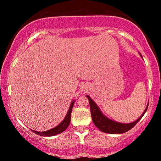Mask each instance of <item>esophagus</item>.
<instances>
[{
  "label": "esophagus",
  "instance_id": "esophagus-1",
  "mask_svg": "<svg viewBox=\"0 0 161 161\" xmlns=\"http://www.w3.org/2000/svg\"><path fill=\"white\" fill-rule=\"evenodd\" d=\"M81 89H83V90L84 91H85V90H86V85H83V86L82 87H81Z\"/></svg>",
  "mask_w": 161,
  "mask_h": 161
}]
</instances>
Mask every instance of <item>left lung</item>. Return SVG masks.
<instances>
[{
	"label": "left lung",
	"instance_id": "8db88e82",
	"mask_svg": "<svg viewBox=\"0 0 161 161\" xmlns=\"http://www.w3.org/2000/svg\"><path fill=\"white\" fill-rule=\"evenodd\" d=\"M141 58L142 55L141 54ZM86 97L88 98L89 105H90V111L92 114V119L93 121L94 124L98 129L102 132L107 133H111V134H116V133H124L125 132H127L128 130L131 129L133 127H134L136 124L140 121L142 118L143 116L146 112L147 108H148V104L147 105L144 112L142 114L139 118H138L136 121L132 122V123L129 124H121L119 123V122L114 121L113 120L107 118V116H104L103 113L101 111L99 108L98 107L97 103H95L92 98L86 95Z\"/></svg>",
	"mask_w": 161,
	"mask_h": 161
}]
</instances>
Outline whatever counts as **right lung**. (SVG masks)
<instances>
[{"label": "right lung", "mask_w": 161, "mask_h": 161, "mask_svg": "<svg viewBox=\"0 0 161 161\" xmlns=\"http://www.w3.org/2000/svg\"><path fill=\"white\" fill-rule=\"evenodd\" d=\"M75 101L73 100L72 103H71L69 108V110H68V112L66 116L64 117L63 121H62L61 123L58 125V126H57L56 127H54L50 130H46V131L40 132V131H36V130H31L32 131L34 132L35 133H36L37 135L41 136H53L64 131L69 125L70 121H71V113H72V108H73V106L75 104Z\"/></svg>", "instance_id": "1"}]
</instances>
